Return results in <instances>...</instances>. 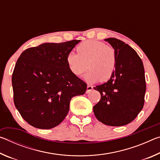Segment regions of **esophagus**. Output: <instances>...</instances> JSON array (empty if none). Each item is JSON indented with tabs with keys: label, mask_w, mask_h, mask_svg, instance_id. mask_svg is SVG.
<instances>
[{
	"label": "esophagus",
	"mask_w": 160,
	"mask_h": 160,
	"mask_svg": "<svg viewBox=\"0 0 160 160\" xmlns=\"http://www.w3.org/2000/svg\"><path fill=\"white\" fill-rule=\"evenodd\" d=\"M92 89H93V87L92 86V85H88V87H87V91H86V92L87 93H89V92H90L92 90Z\"/></svg>",
	"instance_id": "obj_1"
}]
</instances>
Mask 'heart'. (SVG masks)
<instances>
[{
	"mask_svg": "<svg viewBox=\"0 0 160 160\" xmlns=\"http://www.w3.org/2000/svg\"><path fill=\"white\" fill-rule=\"evenodd\" d=\"M77 51L78 53H69L66 57L67 65L72 74L80 76L89 66L90 70L85 76L88 82L107 81L112 76L116 69V56L112 47L97 40H88L78 46Z\"/></svg>",
	"mask_w": 160,
	"mask_h": 160,
	"instance_id": "obj_1",
	"label": "heart"
}]
</instances>
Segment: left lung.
<instances>
[{"mask_svg": "<svg viewBox=\"0 0 160 160\" xmlns=\"http://www.w3.org/2000/svg\"><path fill=\"white\" fill-rule=\"evenodd\" d=\"M115 51L116 66L110 79L94 87L101 94L93 107L96 118L111 126H122L136 118L144 105L145 70L136 51L116 38L104 39Z\"/></svg>", "mask_w": 160, "mask_h": 160, "instance_id": "left-lung-1", "label": "left lung"}]
</instances>
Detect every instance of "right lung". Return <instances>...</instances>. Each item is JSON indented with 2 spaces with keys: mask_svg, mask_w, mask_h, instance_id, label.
Returning <instances> with one entry per match:
<instances>
[{
  "mask_svg": "<svg viewBox=\"0 0 160 160\" xmlns=\"http://www.w3.org/2000/svg\"><path fill=\"white\" fill-rule=\"evenodd\" d=\"M80 40L44 43L21 53L12 76L16 109L31 126L51 129L68 114L72 97L86 92L87 84L70 72L67 55Z\"/></svg>",
  "mask_w": 160,
  "mask_h": 160,
  "instance_id": "obj_1",
  "label": "right lung"
}]
</instances>
